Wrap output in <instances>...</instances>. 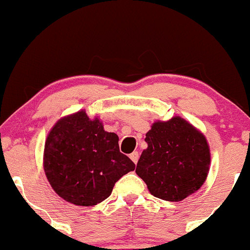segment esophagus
Masks as SVG:
<instances>
[{
	"label": "esophagus",
	"mask_w": 250,
	"mask_h": 250,
	"mask_svg": "<svg viewBox=\"0 0 250 250\" xmlns=\"http://www.w3.org/2000/svg\"><path fill=\"white\" fill-rule=\"evenodd\" d=\"M138 157H139V155H138V152H137V151H133L132 154L130 155V158L132 160L133 163H137V161H138Z\"/></svg>",
	"instance_id": "1"
}]
</instances>
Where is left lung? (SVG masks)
I'll use <instances>...</instances> for the list:
<instances>
[{
  "label": "left lung",
  "instance_id": "left-lung-1",
  "mask_svg": "<svg viewBox=\"0 0 250 250\" xmlns=\"http://www.w3.org/2000/svg\"><path fill=\"white\" fill-rule=\"evenodd\" d=\"M136 173L154 197L181 201L203 186L210 170L211 154L206 137L195 126L175 115L157 120L146 132Z\"/></svg>",
  "mask_w": 250,
  "mask_h": 250
}]
</instances>
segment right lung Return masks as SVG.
Returning a JSON list of instances; mask_svg holds the SVG:
<instances>
[{"label":"right lung","mask_w":250,"mask_h":250,"mask_svg":"<svg viewBox=\"0 0 250 250\" xmlns=\"http://www.w3.org/2000/svg\"><path fill=\"white\" fill-rule=\"evenodd\" d=\"M119 137L84 109L61 118L47 135L42 165L52 189L68 203L94 206L136 166L119 151Z\"/></svg>","instance_id":"obj_1"}]
</instances>
